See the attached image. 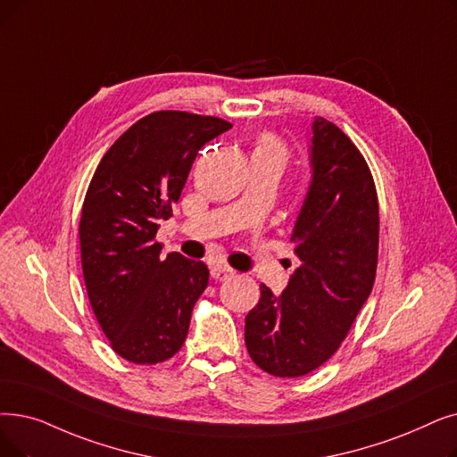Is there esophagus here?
Here are the masks:
<instances>
[{
	"label": "esophagus",
	"instance_id": "obj_1",
	"mask_svg": "<svg viewBox=\"0 0 457 457\" xmlns=\"http://www.w3.org/2000/svg\"><path fill=\"white\" fill-rule=\"evenodd\" d=\"M233 274H235V270H233V269H229L228 265L216 263V265H212V267H211V276L214 278L216 282H224V280H228V278H231Z\"/></svg>",
	"mask_w": 457,
	"mask_h": 457
}]
</instances>
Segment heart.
Instances as JSON below:
<instances>
[{
    "instance_id": "heart-1",
    "label": "heart",
    "mask_w": 457,
    "mask_h": 457,
    "mask_svg": "<svg viewBox=\"0 0 457 457\" xmlns=\"http://www.w3.org/2000/svg\"><path fill=\"white\" fill-rule=\"evenodd\" d=\"M255 151H257V153H270V154H276V156H280L282 161H284V156H286L284 145H282L280 142H278L276 137H272V136H263L262 140H260V144H257Z\"/></svg>"
}]
</instances>
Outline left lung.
Wrapping results in <instances>:
<instances>
[{
	"label": "left lung",
	"instance_id": "left-lung-1",
	"mask_svg": "<svg viewBox=\"0 0 457 457\" xmlns=\"http://www.w3.org/2000/svg\"><path fill=\"white\" fill-rule=\"evenodd\" d=\"M310 185L291 241L301 267L280 295L265 284L246 315L252 361L274 377H301L338 351L373 287L379 204L373 177L349 137L315 117Z\"/></svg>",
	"mask_w": 457,
	"mask_h": 457
}]
</instances>
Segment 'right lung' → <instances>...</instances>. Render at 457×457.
<instances>
[{
  "label": "right lung",
  "mask_w": 457,
  "mask_h": 457,
  "mask_svg": "<svg viewBox=\"0 0 457 457\" xmlns=\"http://www.w3.org/2000/svg\"><path fill=\"white\" fill-rule=\"evenodd\" d=\"M229 129L218 117L154 112L95 170L80 220L84 280L98 325L129 362H164L187 340L209 269L177 252L161 257L154 237L181 197L197 151Z\"/></svg>",
  "instance_id": "obj_1"
}]
</instances>
